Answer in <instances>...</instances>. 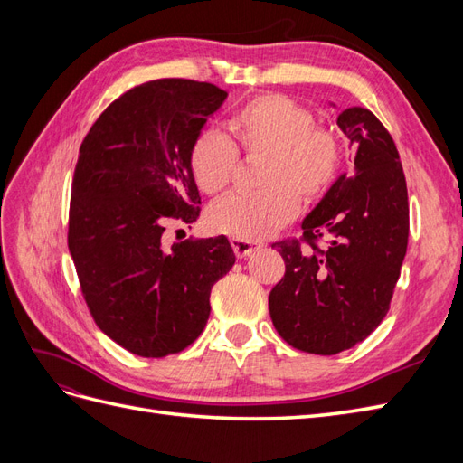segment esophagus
Masks as SVG:
<instances>
[{"instance_id":"1","label":"esophagus","mask_w":463,"mask_h":463,"mask_svg":"<svg viewBox=\"0 0 463 463\" xmlns=\"http://www.w3.org/2000/svg\"><path fill=\"white\" fill-rule=\"evenodd\" d=\"M232 247L233 253L237 259H245L249 255H253L255 250L260 249V243L257 241H243V240H232Z\"/></svg>"}]
</instances>
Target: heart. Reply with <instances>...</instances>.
I'll list each match as a JSON object with an SVG mask.
<instances>
[{
	"label": "heart",
	"instance_id": "heart-1",
	"mask_svg": "<svg viewBox=\"0 0 463 463\" xmlns=\"http://www.w3.org/2000/svg\"><path fill=\"white\" fill-rule=\"evenodd\" d=\"M233 145L203 131L189 150V170L206 194L226 189L237 170V150L262 156L259 193L230 194L206 210V226L233 240L260 241L278 232L305 203L325 197L342 167L340 137L315 125L309 109L284 94H260L228 119Z\"/></svg>",
	"mask_w": 463,
	"mask_h": 463
}]
</instances>
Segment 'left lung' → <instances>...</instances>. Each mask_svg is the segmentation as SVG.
Returning a JSON list of instances; mask_svg holds the SVG:
<instances>
[{
  "mask_svg": "<svg viewBox=\"0 0 463 463\" xmlns=\"http://www.w3.org/2000/svg\"><path fill=\"white\" fill-rule=\"evenodd\" d=\"M338 128L355 148L342 174L301 223L303 241L278 247L286 274L272 288L274 328L296 349L334 355L381 325L408 249L410 204L398 148L365 108H347ZM331 243L320 250L316 240Z\"/></svg>",
  "mask_w": 463,
  "mask_h": 463,
  "instance_id": "8db88e82",
  "label": "left lung"
}]
</instances>
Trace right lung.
<instances>
[{"label": "right lung", "mask_w": 463, "mask_h": 463, "mask_svg": "<svg viewBox=\"0 0 463 463\" xmlns=\"http://www.w3.org/2000/svg\"><path fill=\"white\" fill-rule=\"evenodd\" d=\"M226 98L210 82L150 80L111 102L80 145L69 253L98 328L135 355L165 357L197 340L210 291L235 262L223 235L162 247L172 218H199L189 150Z\"/></svg>", "instance_id": "obj_1"}]
</instances>
